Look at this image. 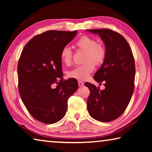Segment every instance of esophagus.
Segmentation results:
<instances>
[{
	"label": "esophagus",
	"mask_w": 152,
	"mask_h": 152,
	"mask_svg": "<svg viewBox=\"0 0 152 152\" xmlns=\"http://www.w3.org/2000/svg\"><path fill=\"white\" fill-rule=\"evenodd\" d=\"M78 86H82L84 85V82L81 81V80H78Z\"/></svg>",
	"instance_id": "1"
}]
</instances>
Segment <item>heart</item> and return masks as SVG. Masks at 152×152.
I'll use <instances>...</instances> for the list:
<instances>
[{
    "label": "heart",
    "instance_id": "heart-1",
    "mask_svg": "<svg viewBox=\"0 0 152 152\" xmlns=\"http://www.w3.org/2000/svg\"><path fill=\"white\" fill-rule=\"evenodd\" d=\"M76 45L79 49L86 51L84 64L76 66L72 70L68 72V75L70 78H75L79 80L87 79L93 72L94 64L100 65L103 62L106 56L105 48L93 38L89 36H82L77 40ZM61 62L66 66L70 65L72 60V52L71 49L66 46L62 48L60 53Z\"/></svg>",
    "mask_w": 152,
    "mask_h": 152
}]
</instances>
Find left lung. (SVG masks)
Listing matches in <instances>:
<instances>
[{
  "label": "left lung",
  "instance_id": "left-lung-1",
  "mask_svg": "<svg viewBox=\"0 0 152 152\" xmlns=\"http://www.w3.org/2000/svg\"><path fill=\"white\" fill-rule=\"evenodd\" d=\"M98 34L105 45L106 56L94 79L103 82L105 88L100 90L89 82L87 108L91 116L99 121L109 122L121 115L129 103L134 91L135 61L127 41L119 33L108 29H88Z\"/></svg>",
  "mask_w": 152,
  "mask_h": 152
}]
</instances>
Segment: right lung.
I'll use <instances>...</instances> for the list:
<instances>
[{"instance_id":"right-lung-1","label":"right lung","mask_w":152,"mask_h":152,"mask_svg":"<svg viewBox=\"0 0 152 152\" xmlns=\"http://www.w3.org/2000/svg\"><path fill=\"white\" fill-rule=\"evenodd\" d=\"M77 34L48 31L28 42L17 67L19 91L28 111L40 122L52 124L66 115L68 99L78 88L75 78L63 80L60 53Z\"/></svg>"}]
</instances>
